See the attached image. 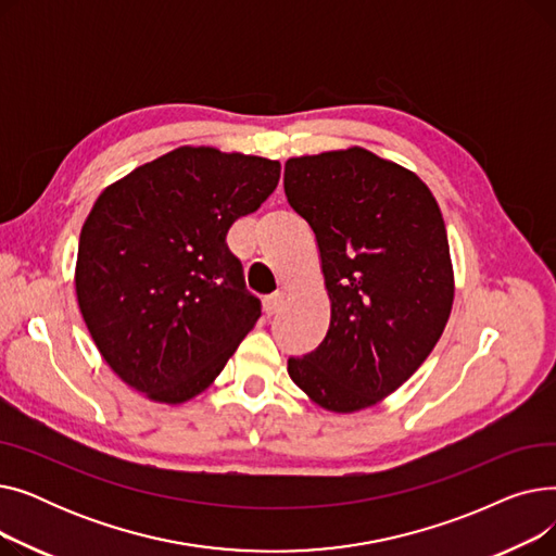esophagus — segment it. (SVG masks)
<instances>
[{
  "label": "esophagus",
  "instance_id": "obj_1",
  "mask_svg": "<svg viewBox=\"0 0 556 556\" xmlns=\"http://www.w3.org/2000/svg\"><path fill=\"white\" fill-rule=\"evenodd\" d=\"M283 302H286L283 293H277V295H270V298H266V300H263V313H266L268 317H270V315H275L277 311H281Z\"/></svg>",
  "mask_w": 556,
  "mask_h": 556
}]
</instances>
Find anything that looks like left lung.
<instances>
[{
    "mask_svg": "<svg viewBox=\"0 0 556 556\" xmlns=\"http://www.w3.org/2000/svg\"><path fill=\"white\" fill-rule=\"evenodd\" d=\"M288 204L313 229L331 325L293 383L349 415L399 390L442 338L455 298L446 225L419 175L361 146L290 157Z\"/></svg>",
    "mask_w": 556,
    "mask_h": 556,
    "instance_id": "obj_1",
    "label": "left lung"
}]
</instances>
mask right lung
<instances>
[{
  "instance_id": "obj_1",
  "label": "right lung",
  "mask_w": 556,
  "mask_h": 556,
  "mask_svg": "<svg viewBox=\"0 0 556 556\" xmlns=\"http://www.w3.org/2000/svg\"><path fill=\"white\" fill-rule=\"evenodd\" d=\"M277 160L180 146L112 182L85 218L76 300L99 354L146 399L207 390L261 315L225 237L261 207Z\"/></svg>"
}]
</instances>
